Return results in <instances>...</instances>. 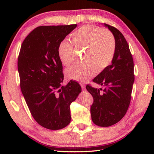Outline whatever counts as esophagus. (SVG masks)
Listing matches in <instances>:
<instances>
[{"label":"esophagus","instance_id":"obj_1","mask_svg":"<svg viewBox=\"0 0 154 154\" xmlns=\"http://www.w3.org/2000/svg\"><path fill=\"white\" fill-rule=\"evenodd\" d=\"M80 85H81V87H82V88L83 91L85 90V85L83 84V83H80Z\"/></svg>","mask_w":154,"mask_h":154}]
</instances>
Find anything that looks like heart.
<instances>
[{
    "label": "heart",
    "instance_id": "obj_1",
    "mask_svg": "<svg viewBox=\"0 0 154 154\" xmlns=\"http://www.w3.org/2000/svg\"><path fill=\"white\" fill-rule=\"evenodd\" d=\"M71 42L62 41L58 47V56L61 63L69 66L72 61L73 48L84 49L82 64L67 68L66 74L69 79L77 82L93 77L96 72L104 71L111 64L116 52V43L110 31L92 25H85L72 32Z\"/></svg>",
    "mask_w": 154,
    "mask_h": 154
}]
</instances>
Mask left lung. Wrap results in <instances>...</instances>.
<instances>
[{
  "instance_id": "left-lung-1",
  "label": "left lung",
  "mask_w": 154,
  "mask_h": 154,
  "mask_svg": "<svg viewBox=\"0 0 154 154\" xmlns=\"http://www.w3.org/2000/svg\"><path fill=\"white\" fill-rule=\"evenodd\" d=\"M116 39V48L112 64L97 75L93 82L105 87L100 90L86 85L94 102L90 113L97 126L108 127L118 123L126 113L131 100L134 81V62L128 44L120 31L105 24Z\"/></svg>"
}]
</instances>
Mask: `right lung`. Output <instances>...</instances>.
I'll use <instances>...</instances> for the list:
<instances>
[{
	"instance_id": "right-lung-1",
	"label": "right lung",
	"mask_w": 154,
	"mask_h": 154,
	"mask_svg": "<svg viewBox=\"0 0 154 154\" xmlns=\"http://www.w3.org/2000/svg\"><path fill=\"white\" fill-rule=\"evenodd\" d=\"M77 26H38L21 46L17 60L21 90L33 118L49 130H60L69 124L70 105L82 91L75 81L61 85L64 74L58 56L59 43Z\"/></svg>"
}]
</instances>
